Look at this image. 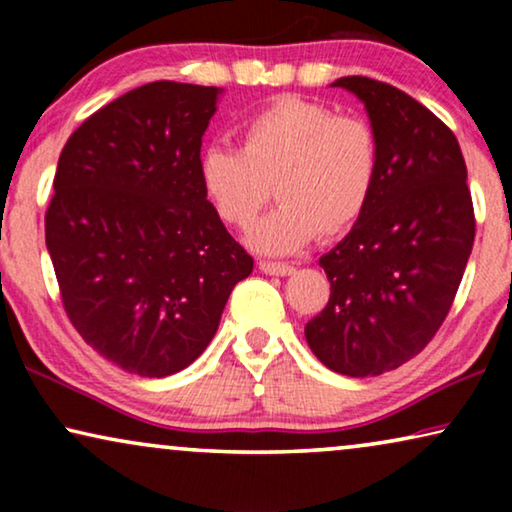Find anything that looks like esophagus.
<instances>
[{
	"mask_svg": "<svg viewBox=\"0 0 512 512\" xmlns=\"http://www.w3.org/2000/svg\"><path fill=\"white\" fill-rule=\"evenodd\" d=\"M258 268H261V272H265V275H277V277H286L293 272V265L275 263V261H261L258 263Z\"/></svg>",
	"mask_w": 512,
	"mask_h": 512,
	"instance_id": "1",
	"label": "esophagus"
}]
</instances>
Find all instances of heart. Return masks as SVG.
<instances>
[{"label":"heart","mask_w":512,"mask_h":512,"mask_svg":"<svg viewBox=\"0 0 512 512\" xmlns=\"http://www.w3.org/2000/svg\"><path fill=\"white\" fill-rule=\"evenodd\" d=\"M242 146H207L198 158L202 195L230 226L254 223L275 186L279 207L247 233L261 254H293L345 233L366 214L382 170V146L368 118L279 95L249 116Z\"/></svg>","instance_id":"1"}]
</instances>
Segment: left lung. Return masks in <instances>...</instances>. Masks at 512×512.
<instances>
[{"label": "left lung", "mask_w": 512, "mask_h": 512, "mask_svg": "<svg viewBox=\"0 0 512 512\" xmlns=\"http://www.w3.org/2000/svg\"><path fill=\"white\" fill-rule=\"evenodd\" d=\"M331 88L363 102L382 170L366 214L319 258L331 298L305 338L326 368L375 377L417 356L445 321L473 249V202L457 137L424 104L368 76Z\"/></svg>", "instance_id": "left-lung-1"}]
</instances>
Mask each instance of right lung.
<instances>
[{"label":"right lung","mask_w":512,"mask_h":512,"mask_svg":"<svg viewBox=\"0 0 512 512\" xmlns=\"http://www.w3.org/2000/svg\"><path fill=\"white\" fill-rule=\"evenodd\" d=\"M223 88L153 81L67 139L46 249L81 338L118 368L167 377L198 359L254 258L202 195V135Z\"/></svg>","instance_id":"add662e5"}]
</instances>
